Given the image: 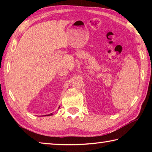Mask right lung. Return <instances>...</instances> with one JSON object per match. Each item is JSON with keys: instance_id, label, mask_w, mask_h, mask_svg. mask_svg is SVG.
<instances>
[{"instance_id": "right-lung-1", "label": "right lung", "mask_w": 152, "mask_h": 152, "mask_svg": "<svg viewBox=\"0 0 152 152\" xmlns=\"http://www.w3.org/2000/svg\"><path fill=\"white\" fill-rule=\"evenodd\" d=\"M53 115V113H51V114H50V115H47V116H51V115ZM45 116H46V115H45Z\"/></svg>"}]
</instances>
